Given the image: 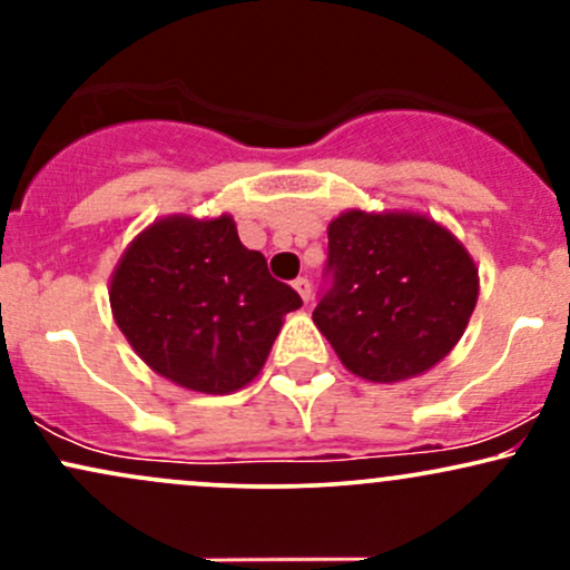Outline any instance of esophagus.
<instances>
[{"label":"esophagus","mask_w":570,"mask_h":570,"mask_svg":"<svg viewBox=\"0 0 570 570\" xmlns=\"http://www.w3.org/2000/svg\"><path fill=\"white\" fill-rule=\"evenodd\" d=\"M294 289L299 292V297H303L305 303H307V299H311V294H313V286H311V281H307L305 276L294 278Z\"/></svg>","instance_id":"1"}]
</instances>
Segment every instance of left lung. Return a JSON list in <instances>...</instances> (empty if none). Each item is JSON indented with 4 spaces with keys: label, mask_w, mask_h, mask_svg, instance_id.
Segmentation results:
<instances>
[{
    "label": "left lung",
    "mask_w": 570,
    "mask_h": 570,
    "mask_svg": "<svg viewBox=\"0 0 570 570\" xmlns=\"http://www.w3.org/2000/svg\"><path fill=\"white\" fill-rule=\"evenodd\" d=\"M313 322L340 362L372 383L407 381L442 362L480 289L466 248L417 214H340Z\"/></svg>",
    "instance_id": "obj_1"
}]
</instances>
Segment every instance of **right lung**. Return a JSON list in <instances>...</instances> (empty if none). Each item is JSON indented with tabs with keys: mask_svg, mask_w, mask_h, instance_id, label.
Instances as JSON below:
<instances>
[{
	"mask_svg": "<svg viewBox=\"0 0 570 570\" xmlns=\"http://www.w3.org/2000/svg\"><path fill=\"white\" fill-rule=\"evenodd\" d=\"M109 303L158 375L200 394H230L257 377L284 316L303 299L240 244L230 217H168L122 254Z\"/></svg>",
	"mask_w": 570,
	"mask_h": 570,
	"instance_id": "1",
	"label": "right lung"
}]
</instances>
